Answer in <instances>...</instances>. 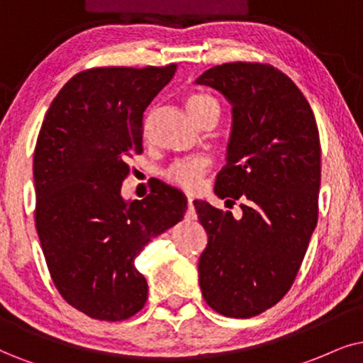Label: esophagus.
<instances>
[{"label":"esophagus","instance_id":"1","mask_svg":"<svg viewBox=\"0 0 363 363\" xmlns=\"http://www.w3.org/2000/svg\"><path fill=\"white\" fill-rule=\"evenodd\" d=\"M187 208H189V214L194 218V206H192V197L187 196Z\"/></svg>","mask_w":363,"mask_h":363}]
</instances>
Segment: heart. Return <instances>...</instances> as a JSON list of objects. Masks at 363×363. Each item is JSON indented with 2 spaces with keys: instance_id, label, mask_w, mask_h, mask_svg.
Instances as JSON below:
<instances>
[{
  "instance_id": "obj_1",
  "label": "heart",
  "mask_w": 363,
  "mask_h": 363,
  "mask_svg": "<svg viewBox=\"0 0 363 363\" xmlns=\"http://www.w3.org/2000/svg\"><path fill=\"white\" fill-rule=\"evenodd\" d=\"M186 107L191 112V116L194 117L197 122L199 118L208 116L211 112L219 113V104L214 97H211L203 91H192L186 97ZM209 169V160L204 157H192L184 159L174 162L171 167L166 169L164 177L167 179V182H171L179 189L194 192L199 189L201 182H203L204 174Z\"/></svg>"
}]
</instances>
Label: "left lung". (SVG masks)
<instances>
[{"mask_svg": "<svg viewBox=\"0 0 363 363\" xmlns=\"http://www.w3.org/2000/svg\"><path fill=\"white\" fill-rule=\"evenodd\" d=\"M196 84L219 90L233 105L228 164L214 191L242 201L241 219L194 201L209 238L199 284L214 311L251 318L286 295L313 235L322 176L318 127L301 90L266 63H223Z\"/></svg>", "mask_w": 363, "mask_h": 363, "instance_id": "left-lung-1", "label": "left lung"}]
</instances>
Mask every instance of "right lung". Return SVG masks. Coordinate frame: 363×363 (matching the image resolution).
<instances>
[{
  "label": "right lung",
  "instance_id": "1",
  "mask_svg": "<svg viewBox=\"0 0 363 363\" xmlns=\"http://www.w3.org/2000/svg\"><path fill=\"white\" fill-rule=\"evenodd\" d=\"M177 65L100 67L72 77L41 123L35 147V224L63 300L95 320L144 308L147 281L134 259L184 218L182 192L160 184L123 201L128 160L142 154L144 112Z\"/></svg>",
  "mask_w": 363,
  "mask_h": 363
}]
</instances>
